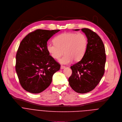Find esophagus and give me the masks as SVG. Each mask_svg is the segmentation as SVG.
<instances>
[{"label": "esophagus", "mask_w": 122, "mask_h": 122, "mask_svg": "<svg viewBox=\"0 0 122 122\" xmlns=\"http://www.w3.org/2000/svg\"><path fill=\"white\" fill-rule=\"evenodd\" d=\"M65 66H63V65H61V69H64L65 68Z\"/></svg>", "instance_id": "34e87169"}]
</instances>
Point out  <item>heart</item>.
<instances>
[{
    "label": "heart",
    "instance_id": "b5f03b06",
    "mask_svg": "<svg viewBox=\"0 0 122 122\" xmlns=\"http://www.w3.org/2000/svg\"><path fill=\"white\" fill-rule=\"evenodd\" d=\"M54 43H48L46 50L51 57L54 59H59L61 64H68L72 61H80L84 57L87 46L86 36L82 33H64L61 34L54 39Z\"/></svg>",
    "mask_w": 122,
    "mask_h": 122
}]
</instances>
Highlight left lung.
I'll return each instance as SVG.
<instances>
[{
  "mask_svg": "<svg viewBox=\"0 0 122 122\" xmlns=\"http://www.w3.org/2000/svg\"><path fill=\"white\" fill-rule=\"evenodd\" d=\"M81 30L87 38L86 51L82 60L71 67L72 74L68 81L73 90L83 94L92 91L100 83L104 74L106 58L101 37L88 28Z\"/></svg>",
  "mask_w": 122,
  "mask_h": 122,
  "instance_id": "8db88e82",
  "label": "left lung"
}]
</instances>
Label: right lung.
I'll use <instances>...</instances> for the list:
<instances>
[{"instance_id": "add662e5", "label": "right lung", "mask_w": 122, "mask_h": 122, "mask_svg": "<svg viewBox=\"0 0 122 122\" xmlns=\"http://www.w3.org/2000/svg\"><path fill=\"white\" fill-rule=\"evenodd\" d=\"M60 30L37 29L21 41L16 56V71L22 88L34 94L48 87L61 65L50 55L47 42Z\"/></svg>"}]
</instances>
